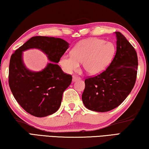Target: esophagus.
Segmentation results:
<instances>
[{"instance_id":"obj_1","label":"esophagus","mask_w":149,"mask_h":149,"mask_svg":"<svg viewBox=\"0 0 149 149\" xmlns=\"http://www.w3.org/2000/svg\"><path fill=\"white\" fill-rule=\"evenodd\" d=\"M81 79L80 77H78V76H76V75H74L72 77V81H75L77 80H79Z\"/></svg>"}]
</instances>
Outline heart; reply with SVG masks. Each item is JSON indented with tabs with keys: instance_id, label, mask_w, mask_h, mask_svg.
Here are the masks:
<instances>
[{
	"instance_id": "1",
	"label": "heart",
	"mask_w": 149,
	"mask_h": 149,
	"mask_svg": "<svg viewBox=\"0 0 149 149\" xmlns=\"http://www.w3.org/2000/svg\"><path fill=\"white\" fill-rule=\"evenodd\" d=\"M115 52V45L112 42L96 38L85 40L75 45L72 54L62 56L60 64L67 73H72L79 69V63L84 62L85 71L96 75L108 66Z\"/></svg>"
}]
</instances>
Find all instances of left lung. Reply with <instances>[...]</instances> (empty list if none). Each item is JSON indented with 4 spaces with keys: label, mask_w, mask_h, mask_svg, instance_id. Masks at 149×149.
Segmentation results:
<instances>
[{
    "label": "left lung",
    "mask_w": 149,
    "mask_h": 149,
    "mask_svg": "<svg viewBox=\"0 0 149 149\" xmlns=\"http://www.w3.org/2000/svg\"><path fill=\"white\" fill-rule=\"evenodd\" d=\"M116 52L108 68L100 74L85 80L82 100L96 112H108L122 104L134 87L138 58L135 50L120 32L116 31Z\"/></svg>",
    "instance_id": "8db88e82"
}]
</instances>
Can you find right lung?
Instances as JSON below:
<instances>
[{"mask_svg":"<svg viewBox=\"0 0 149 149\" xmlns=\"http://www.w3.org/2000/svg\"><path fill=\"white\" fill-rule=\"evenodd\" d=\"M69 44L55 37L35 36L29 39L12 54L8 83L15 99L32 116L45 117L58 110L64 91L71 84L72 76L62 71L56 63ZM32 47L41 49L53 63L41 72H32L22 61V51Z\"/></svg>","mask_w":149,"mask_h":149,"instance_id":"add662e5","label":"right lung"}]
</instances>
